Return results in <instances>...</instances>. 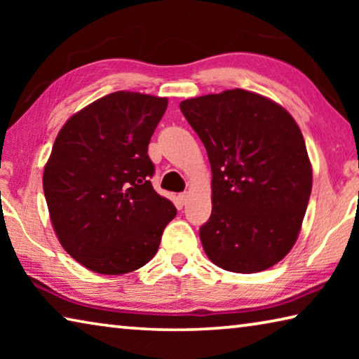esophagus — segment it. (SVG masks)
Listing matches in <instances>:
<instances>
[{"label": "esophagus", "instance_id": "esophagus-1", "mask_svg": "<svg viewBox=\"0 0 359 359\" xmlns=\"http://www.w3.org/2000/svg\"><path fill=\"white\" fill-rule=\"evenodd\" d=\"M188 198H190V193H188V191H185V193H180V194H179V201H180L182 204H187Z\"/></svg>", "mask_w": 359, "mask_h": 359}]
</instances>
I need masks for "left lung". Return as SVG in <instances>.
<instances>
[{"instance_id":"1","label":"left lung","mask_w":359,"mask_h":359,"mask_svg":"<svg viewBox=\"0 0 359 359\" xmlns=\"http://www.w3.org/2000/svg\"><path fill=\"white\" fill-rule=\"evenodd\" d=\"M208 150L212 214L204 252L224 271L253 274L285 258L299 236L312 165L287 109L242 88L180 102Z\"/></svg>"}]
</instances>
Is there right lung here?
I'll return each instance as SVG.
<instances>
[{
	"label": "right lung",
	"instance_id": "right-lung-1",
	"mask_svg": "<svg viewBox=\"0 0 359 359\" xmlns=\"http://www.w3.org/2000/svg\"><path fill=\"white\" fill-rule=\"evenodd\" d=\"M168 98L115 92L76 112L60 130L42 175L60 244L104 276L147 264L177 214L150 184V137Z\"/></svg>",
	"mask_w": 359,
	"mask_h": 359
}]
</instances>
